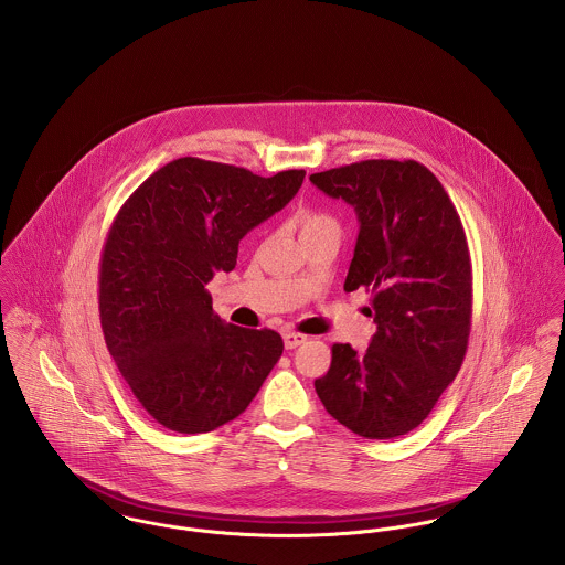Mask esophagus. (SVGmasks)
<instances>
[{"label": "esophagus", "instance_id": "1", "mask_svg": "<svg viewBox=\"0 0 565 565\" xmlns=\"http://www.w3.org/2000/svg\"><path fill=\"white\" fill-rule=\"evenodd\" d=\"M282 341H285L287 350H294V348H298L300 343L307 341V334H302V332H285Z\"/></svg>", "mask_w": 565, "mask_h": 565}]
</instances>
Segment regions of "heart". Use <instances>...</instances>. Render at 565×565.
<instances>
[{"instance_id":"b5f03b06","label":"heart","mask_w":565,"mask_h":565,"mask_svg":"<svg viewBox=\"0 0 565 565\" xmlns=\"http://www.w3.org/2000/svg\"><path fill=\"white\" fill-rule=\"evenodd\" d=\"M298 226H300V237H313V235H322V233H337L339 235V224L332 215L323 213V211H302L298 215Z\"/></svg>"}]
</instances>
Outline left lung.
I'll list each match as a JSON object with an SVG mask.
<instances>
[{
  "label": "left lung",
  "mask_w": 565,
  "mask_h": 565,
  "mask_svg": "<svg viewBox=\"0 0 565 565\" xmlns=\"http://www.w3.org/2000/svg\"><path fill=\"white\" fill-rule=\"evenodd\" d=\"M359 220L345 291H372L376 332L363 354L332 345L316 381L326 411L352 433L392 439L419 426L461 370L472 326L466 233L441 182L415 161H361L311 173Z\"/></svg>",
  "instance_id": "1"
}]
</instances>
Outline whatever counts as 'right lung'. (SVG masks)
<instances>
[{"label": "right lung", "instance_id": "obj_1", "mask_svg": "<svg viewBox=\"0 0 565 565\" xmlns=\"http://www.w3.org/2000/svg\"><path fill=\"white\" fill-rule=\"evenodd\" d=\"M305 169L271 178L193 157L167 162L119 209L99 260V320L135 398L164 428L235 419L282 354L278 332L226 323L206 285L243 237L285 209Z\"/></svg>", "mask_w": 565, "mask_h": 565}]
</instances>
